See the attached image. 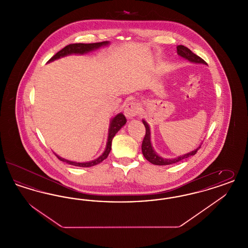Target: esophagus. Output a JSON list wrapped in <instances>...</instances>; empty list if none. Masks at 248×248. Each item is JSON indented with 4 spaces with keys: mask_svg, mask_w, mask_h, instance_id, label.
Returning <instances> with one entry per match:
<instances>
[{
    "mask_svg": "<svg viewBox=\"0 0 248 248\" xmlns=\"http://www.w3.org/2000/svg\"><path fill=\"white\" fill-rule=\"evenodd\" d=\"M124 113L127 118H134L140 113V107L136 102H129L124 108Z\"/></svg>",
    "mask_w": 248,
    "mask_h": 248,
    "instance_id": "34e87169",
    "label": "esophagus"
}]
</instances>
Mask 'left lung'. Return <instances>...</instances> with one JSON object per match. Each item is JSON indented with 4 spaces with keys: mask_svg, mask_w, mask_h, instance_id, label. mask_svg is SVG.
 I'll return each instance as SVG.
<instances>
[{
    "mask_svg": "<svg viewBox=\"0 0 248 248\" xmlns=\"http://www.w3.org/2000/svg\"><path fill=\"white\" fill-rule=\"evenodd\" d=\"M177 54L184 58V59H188L190 62H194V63H202V64H206V62L202 59H201L199 56L195 55L194 53H192L189 48L184 46H177ZM143 124L145 125L146 128V134L145 137L143 139L142 141V154L144 155V157L152 164L156 165H172V164H176L177 162H180L186 158H189L190 156L196 154L197 151L201 148L198 147L196 150L192 151L189 154L182 155V156H178L177 158L175 159H165V158H162L161 156H159L158 154H156L153 149L152 143H151V132H150V127L148 125V124L143 120Z\"/></svg>",
    "mask_w": 248,
    "mask_h": 248,
    "instance_id": "8db88e82",
    "label": "left lung"
}]
</instances>
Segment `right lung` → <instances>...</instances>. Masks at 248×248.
<instances>
[{
	"mask_svg": "<svg viewBox=\"0 0 248 248\" xmlns=\"http://www.w3.org/2000/svg\"><path fill=\"white\" fill-rule=\"evenodd\" d=\"M108 45V42H100V43H94V44H71L61 49L59 51L55 56H53L51 59L48 60V62H51L55 59H60L62 57L71 55V54H85L88 53L90 51H93L94 49L101 47L103 46ZM126 124V118L124 117V115L123 113H120L118 115H116L114 118L111 120L110 122V125H109V129H108V142H107V147L105 152L103 154L98 157L97 159H95L92 162H88V163H76V162H71L65 160L61 157H59V155L56 154V156L59 158L60 161L66 162L67 164L71 165H75V166H80V167H90V166H94L95 165L100 164L102 161H104L108 157V155L109 154L110 150H111V142L115 136V134L121 129L124 124Z\"/></svg>",
	"mask_w": 248,
	"mask_h": 248,
	"instance_id": "obj_1",
	"label": "right lung"
}]
</instances>
